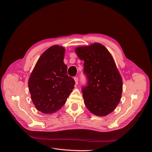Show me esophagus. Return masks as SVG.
Listing matches in <instances>:
<instances>
[{
  "instance_id": "esophagus-1",
  "label": "esophagus",
  "mask_w": 152,
  "mask_h": 152,
  "mask_svg": "<svg viewBox=\"0 0 152 152\" xmlns=\"http://www.w3.org/2000/svg\"><path fill=\"white\" fill-rule=\"evenodd\" d=\"M74 80H75V84H78V81H79V79H78V77H74Z\"/></svg>"
}]
</instances>
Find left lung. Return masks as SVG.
<instances>
[{
  "instance_id": "left-lung-1",
  "label": "left lung",
  "mask_w": 152,
  "mask_h": 152,
  "mask_svg": "<svg viewBox=\"0 0 152 152\" xmlns=\"http://www.w3.org/2000/svg\"><path fill=\"white\" fill-rule=\"evenodd\" d=\"M75 53L84 61L87 82L82 91L86 107L96 115H107L120 102L123 86L112 56L99 43L78 47Z\"/></svg>"
}]
</instances>
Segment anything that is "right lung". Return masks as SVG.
<instances>
[{
    "mask_svg": "<svg viewBox=\"0 0 152 152\" xmlns=\"http://www.w3.org/2000/svg\"><path fill=\"white\" fill-rule=\"evenodd\" d=\"M65 48L56 45L41 55L28 80V89L36 108L52 113L61 108L74 88L75 80L67 74Z\"/></svg>",
    "mask_w": 152,
    "mask_h": 152,
    "instance_id": "1",
    "label": "right lung"
}]
</instances>
